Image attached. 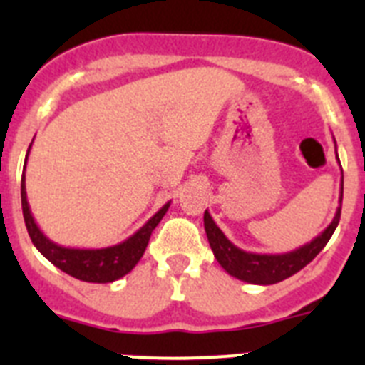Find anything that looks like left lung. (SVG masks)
<instances>
[{
  "label": "left lung",
  "mask_w": 365,
  "mask_h": 365,
  "mask_svg": "<svg viewBox=\"0 0 365 365\" xmlns=\"http://www.w3.org/2000/svg\"><path fill=\"white\" fill-rule=\"evenodd\" d=\"M338 163H340V160H338ZM341 197H344V175H341L340 205H338L333 221L329 222V227L325 228L322 234L316 235L314 240L302 245V247L294 248L291 252L256 254L241 250L240 247H235V245L228 240L227 235L222 234L221 228L215 225L212 215L208 214V210L205 212L206 237H208V243H210L212 252H214L217 263L222 269L227 270L230 276L241 279V282L254 283V285H274V283L283 282V279L291 278L292 274L299 272L303 267L309 265V263L322 252V248L327 245V241L331 240V235L336 230L338 222H340Z\"/></svg>",
  "instance_id": "1"
}]
</instances>
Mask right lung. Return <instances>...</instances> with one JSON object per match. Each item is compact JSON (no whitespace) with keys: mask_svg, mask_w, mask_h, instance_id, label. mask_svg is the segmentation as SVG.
<instances>
[{"mask_svg":"<svg viewBox=\"0 0 365 365\" xmlns=\"http://www.w3.org/2000/svg\"><path fill=\"white\" fill-rule=\"evenodd\" d=\"M31 146H29V151H31ZM29 151L27 157H25V166H27ZM170 202L172 201H168L153 217L148 219L146 225H143L133 235H130L122 243L104 248L62 247V245L51 241L40 230V227H38L34 217H32L31 206H29L27 201V192H25V172L21 175V208H24L25 227H27V232L31 235L34 247L54 267H58V269L73 276V278L87 283H111L124 278L125 274H130L138 261H140V257H143L151 232L159 225L160 219L164 217V214L170 208Z\"/></svg>","mask_w":365,"mask_h":365,"instance_id":"obj_1","label":"right lung"}]
</instances>
